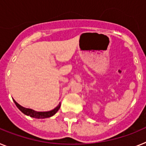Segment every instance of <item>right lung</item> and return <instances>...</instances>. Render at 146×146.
Returning <instances> with one entry per match:
<instances>
[{
	"instance_id": "obj_1",
	"label": "right lung",
	"mask_w": 146,
	"mask_h": 146,
	"mask_svg": "<svg viewBox=\"0 0 146 146\" xmlns=\"http://www.w3.org/2000/svg\"><path fill=\"white\" fill-rule=\"evenodd\" d=\"M14 102H15V104H16V106L18 108V109L20 110L22 113H23L25 115H29V116L32 117V118H46L52 116V115H54L55 113L58 111V110L60 109V104H59V105H58V107H56L55 109L52 110H50V111L36 112L35 111V110H33L23 108V107H22L21 105H20V104H18L15 100H14Z\"/></svg>"
}]
</instances>
